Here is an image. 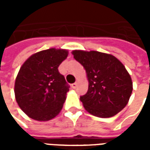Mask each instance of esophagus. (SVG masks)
<instances>
[{
	"label": "esophagus",
	"instance_id": "esophagus-1",
	"mask_svg": "<svg viewBox=\"0 0 150 150\" xmlns=\"http://www.w3.org/2000/svg\"><path fill=\"white\" fill-rule=\"evenodd\" d=\"M77 85H78V83H73V84L71 85V87L73 88H76V87H77Z\"/></svg>",
	"mask_w": 150,
	"mask_h": 150
}]
</instances>
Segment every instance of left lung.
<instances>
[{
	"mask_svg": "<svg viewBox=\"0 0 150 150\" xmlns=\"http://www.w3.org/2000/svg\"><path fill=\"white\" fill-rule=\"evenodd\" d=\"M75 60L87 73L88 92L80 100L93 116L108 118L125 107L132 91L131 76L119 59L110 54L99 51H72Z\"/></svg>",
	"mask_w": 150,
	"mask_h": 150,
	"instance_id": "1",
	"label": "left lung"
}]
</instances>
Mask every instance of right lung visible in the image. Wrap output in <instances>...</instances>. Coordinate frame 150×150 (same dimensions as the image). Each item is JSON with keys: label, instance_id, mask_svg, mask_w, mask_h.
I'll return each mask as SVG.
<instances>
[{"label": "right lung", "instance_id": "right-lung-1", "mask_svg": "<svg viewBox=\"0 0 150 150\" xmlns=\"http://www.w3.org/2000/svg\"><path fill=\"white\" fill-rule=\"evenodd\" d=\"M67 55V50L50 48L32 54L22 64L14 93L18 106L29 117L47 121L61 112L69 86L58 68Z\"/></svg>", "mask_w": 150, "mask_h": 150}]
</instances>
